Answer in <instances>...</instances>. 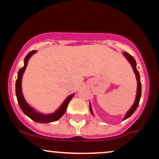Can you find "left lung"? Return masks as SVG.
I'll return each instance as SVG.
<instances>
[{
	"instance_id": "8db88e82",
	"label": "left lung",
	"mask_w": 159,
	"mask_h": 159,
	"mask_svg": "<svg viewBox=\"0 0 159 159\" xmlns=\"http://www.w3.org/2000/svg\"><path fill=\"white\" fill-rule=\"evenodd\" d=\"M123 55L125 58H126L127 61L129 62V63L132 65L133 71H134V74H135L137 81H138V87H137V94H136L135 100H134V102L132 105V106L131 107V108L127 111L126 114H125V116H124L123 120H125L128 119L129 116H132V115L133 114V113L135 111L137 107H138V105H139L140 98V96H141V83H140V78L139 72H138V71L137 70V67H136L137 63H136L135 60L134 59V57H133L132 56H131L130 54L127 52H123ZM90 111L91 114L93 115V112L92 107H91L90 103Z\"/></svg>"
}]
</instances>
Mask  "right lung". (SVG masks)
I'll use <instances>...</instances> for the list:
<instances>
[{"label":"right lung","mask_w":159,"mask_h":159,"mask_svg":"<svg viewBox=\"0 0 159 159\" xmlns=\"http://www.w3.org/2000/svg\"><path fill=\"white\" fill-rule=\"evenodd\" d=\"M35 53H36V51L34 50L27 54L25 60H24V66L21 69H20L19 72H18V78L16 82V97H17L18 102H19V105L20 107H21V111H22L24 114L27 115L29 118H30L32 120L36 122V123H52V122L57 121V120H59L60 118H61L62 116L65 114L69 102L71 101V99H72V97L74 96L75 93L69 95L68 97L64 100V102L62 103V105L59 107V108L57 109L54 113H52V114H43V113L38 112V111H36L35 109L33 108V107L27 102L26 100L24 98L22 90H21V80H22L23 74L27 67L29 59H30V58L31 57V56L34 55Z\"/></svg>","instance_id":"add662e5"}]
</instances>
